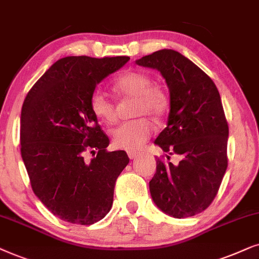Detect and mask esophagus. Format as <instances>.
<instances>
[{"instance_id": "esophagus-1", "label": "esophagus", "mask_w": 259, "mask_h": 259, "mask_svg": "<svg viewBox=\"0 0 259 259\" xmlns=\"http://www.w3.org/2000/svg\"><path fill=\"white\" fill-rule=\"evenodd\" d=\"M127 156L130 157V160H135L137 156H140V153H137V151H127Z\"/></svg>"}]
</instances>
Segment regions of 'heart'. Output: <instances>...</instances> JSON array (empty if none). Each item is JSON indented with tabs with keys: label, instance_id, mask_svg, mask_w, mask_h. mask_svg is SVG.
Returning <instances> with one entry per match:
<instances>
[{
	"label": "heart",
	"instance_id": "obj_1",
	"mask_svg": "<svg viewBox=\"0 0 259 259\" xmlns=\"http://www.w3.org/2000/svg\"><path fill=\"white\" fill-rule=\"evenodd\" d=\"M113 91L120 97L134 98L135 116L149 115L158 118L168 109V96L161 86L154 85L149 74L143 72H127L113 84ZM90 108L99 120L111 124L116 120V108L99 90L90 98ZM153 125L146 117L124 122L111 130V139L116 147L125 150H137L149 139Z\"/></svg>",
	"mask_w": 259,
	"mask_h": 259
}]
</instances>
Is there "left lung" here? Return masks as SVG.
<instances>
[{
    "label": "left lung",
    "mask_w": 259,
    "mask_h": 259,
    "mask_svg": "<svg viewBox=\"0 0 259 259\" xmlns=\"http://www.w3.org/2000/svg\"><path fill=\"white\" fill-rule=\"evenodd\" d=\"M135 63L164 78L169 115L154 143L181 158L178 164L157 160L149 182L151 199L165 214L193 217L211 205L227 168L229 125L219 91L201 68L177 51L164 48Z\"/></svg>",
    "instance_id": "8db88e82"
}]
</instances>
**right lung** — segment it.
Segmentation results:
<instances>
[{"label":"right lung","mask_w":259,"mask_h":259,"mask_svg":"<svg viewBox=\"0 0 259 259\" xmlns=\"http://www.w3.org/2000/svg\"><path fill=\"white\" fill-rule=\"evenodd\" d=\"M129 57H66L45 72L23 102L21 156L33 192L67 223L91 225L111 209L117 178L129 163L90 108L96 86ZM88 151L98 155L84 160Z\"/></svg>","instance_id":"add662e5"}]
</instances>
